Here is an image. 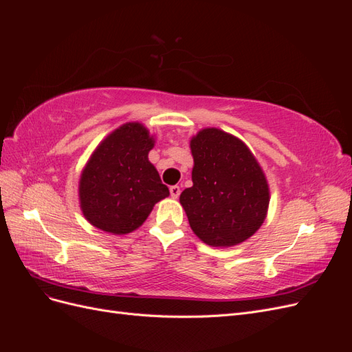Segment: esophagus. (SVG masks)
Wrapping results in <instances>:
<instances>
[{
	"label": "esophagus",
	"instance_id": "1",
	"mask_svg": "<svg viewBox=\"0 0 352 352\" xmlns=\"http://www.w3.org/2000/svg\"><path fill=\"white\" fill-rule=\"evenodd\" d=\"M170 195H172V198H177L180 195V188L177 185L170 186Z\"/></svg>",
	"mask_w": 352,
	"mask_h": 352
}]
</instances>
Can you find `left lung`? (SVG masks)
<instances>
[{"label": "left lung", "instance_id": "obj_1", "mask_svg": "<svg viewBox=\"0 0 352 352\" xmlns=\"http://www.w3.org/2000/svg\"><path fill=\"white\" fill-rule=\"evenodd\" d=\"M192 182L180 194L190 229L211 247H232L260 229L269 186L257 160L238 138L204 129L190 140Z\"/></svg>", "mask_w": 352, "mask_h": 352}]
</instances>
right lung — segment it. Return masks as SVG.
Here are the masks:
<instances>
[{"label": "right lung", "instance_id": "right-lung-1", "mask_svg": "<svg viewBox=\"0 0 352 352\" xmlns=\"http://www.w3.org/2000/svg\"><path fill=\"white\" fill-rule=\"evenodd\" d=\"M153 138L140 123H126L95 150L79 184L83 216L104 232L124 235L140 228L155 202L168 197L148 162Z\"/></svg>", "mask_w": 352, "mask_h": 352}]
</instances>
